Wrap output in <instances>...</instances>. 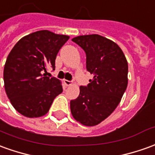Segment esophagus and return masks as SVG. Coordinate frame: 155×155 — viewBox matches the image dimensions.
<instances>
[{"mask_svg": "<svg viewBox=\"0 0 155 155\" xmlns=\"http://www.w3.org/2000/svg\"><path fill=\"white\" fill-rule=\"evenodd\" d=\"M64 84L66 86H71L72 83H71V81H68V80H64Z\"/></svg>", "mask_w": 155, "mask_h": 155, "instance_id": "esophagus-1", "label": "esophagus"}]
</instances>
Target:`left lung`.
Segmentation results:
<instances>
[{
	"label": "left lung",
	"mask_w": 155,
	"mask_h": 155,
	"mask_svg": "<svg viewBox=\"0 0 155 155\" xmlns=\"http://www.w3.org/2000/svg\"><path fill=\"white\" fill-rule=\"evenodd\" d=\"M86 53V67L93 79L80 87L79 96L71 100V115L88 127L100 124L115 110L127 87L128 64L123 51L110 39L99 35L71 39Z\"/></svg>",
	"instance_id": "1"
}]
</instances>
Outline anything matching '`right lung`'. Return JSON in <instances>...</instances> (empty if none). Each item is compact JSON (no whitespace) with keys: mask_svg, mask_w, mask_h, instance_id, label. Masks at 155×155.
Returning a JSON list of instances; mask_svg holds the SVG:
<instances>
[{"mask_svg":"<svg viewBox=\"0 0 155 155\" xmlns=\"http://www.w3.org/2000/svg\"><path fill=\"white\" fill-rule=\"evenodd\" d=\"M68 39V35L39 30L22 37L11 51L3 71L4 87L11 104L21 115L45 116L62 93L61 82L46 77V70L48 66L55 68L56 55Z\"/></svg>","mask_w":155,"mask_h":155,"instance_id":"add662e5","label":"right lung"}]
</instances>
